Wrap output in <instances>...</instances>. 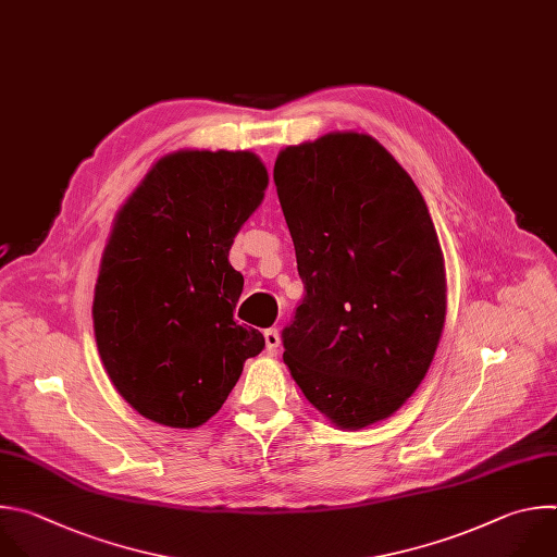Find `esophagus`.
I'll return each mask as SVG.
<instances>
[{"mask_svg":"<svg viewBox=\"0 0 557 557\" xmlns=\"http://www.w3.org/2000/svg\"><path fill=\"white\" fill-rule=\"evenodd\" d=\"M278 347H281V333L276 329H268L265 331V351L274 356L278 351Z\"/></svg>","mask_w":557,"mask_h":557,"instance_id":"obj_1","label":"esophagus"}]
</instances>
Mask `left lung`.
Returning a JSON list of instances; mask_svg holds the SVG:
<instances>
[{
  "label": "left lung",
  "instance_id": "8db88e82",
  "mask_svg": "<svg viewBox=\"0 0 557 557\" xmlns=\"http://www.w3.org/2000/svg\"><path fill=\"white\" fill-rule=\"evenodd\" d=\"M274 184L305 298L283 362L338 428L391 417L425 377L446 322V265L428 206L371 136L287 147Z\"/></svg>",
  "mask_w": 557,
  "mask_h": 557
}]
</instances>
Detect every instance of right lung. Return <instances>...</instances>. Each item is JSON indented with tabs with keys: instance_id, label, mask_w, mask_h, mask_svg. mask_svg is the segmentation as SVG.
Masks as SVG:
<instances>
[{
	"instance_id": "obj_1",
	"label": "right lung",
	"mask_w": 557,
	"mask_h": 557,
	"mask_svg": "<svg viewBox=\"0 0 557 557\" xmlns=\"http://www.w3.org/2000/svg\"><path fill=\"white\" fill-rule=\"evenodd\" d=\"M268 169L252 151L160 158L116 214L94 289L102 367L143 417L206 423L263 351L233 311L244 276L228 252L263 201Z\"/></svg>"
}]
</instances>
